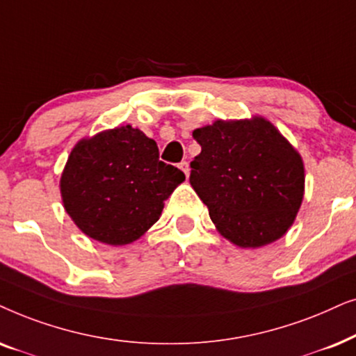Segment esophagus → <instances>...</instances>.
<instances>
[{
    "mask_svg": "<svg viewBox=\"0 0 356 356\" xmlns=\"http://www.w3.org/2000/svg\"><path fill=\"white\" fill-rule=\"evenodd\" d=\"M179 168H181V169H182V172L186 174L187 177H188V174H191V168H188V163H187V161H182V163L179 164Z\"/></svg>",
    "mask_w": 356,
    "mask_h": 356,
    "instance_id": "obj_1",
    "label": "esophagus"
}]
</instances>
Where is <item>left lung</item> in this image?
<instances>
[{"instance_id":"1","label":"left lung","mask_w":356,"mask_h":356,"mask_svg":"<svg viewBox=\"0 0 356 356\" xmlns=\"http://www.w3.org/2000/svg\"><path fill=\"white\" fill-rule=\"evenodd\" d=\"M202 153L191 186L211 221L239 248H262L293 225L305 195V164L264 117L216 120L193 130Z\"/></svg>"}]
</instances>
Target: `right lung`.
I'll return each mask as SVG.
<instances>
[{
	"instance_id": "right-lung-1",
	"label": "right lung",
	"mask_w": 356,
	"mask_h": 356,
	"mask_svg": "<svg viewBox=\"0 0 356 356\" xmlns=\"http://www.w3.org/2000/svg\"><path fill=\"white\" fill-rule=\"evenodd\" d=\"M184 181L181 169L159 161L154 140L125 125L76 143L60 192L66 213L84 234L123 245L159 220L164 202Z\"/></svg>"
}]
</instances>
